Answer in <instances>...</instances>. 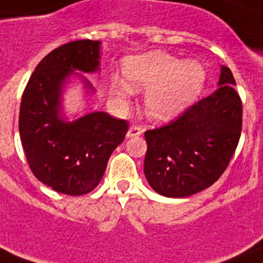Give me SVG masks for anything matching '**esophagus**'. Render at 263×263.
I'll return each instance as SVG.
<instances>
[{
	"mask_svg": "<svg viewBox=\"0 0 263 263\" xmlns=\"http://www.w3.org/2000/svg\"><path fill=\"white\" fill-rule=\"evenodd\" d=\"M143 134V129L139 125H131L127 132V138H136Z\"/></svg>",
	"mask_w": 263,
	"mask_h": 263,
	"instance_id": "34e87169",
	"label": "esophagus"
}]
</instances>
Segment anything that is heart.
<instances>
[{"label":"heart","mask_w":263,"mask_h":263,"mask_svg":"<svg viewBox=\"0 0 263 263\" xmlns=\"http://www.w3.org/2000/svg\"><path fill=\"white\" fill-rule=\"evenodd\" d=\"M125 83L115 80L112 92L125 100L132 90H147L145 111L154 120H171L189 107L200 93L204 70L195 61L180 59L160 50L128 59Z\"/></svg>","instance_id":"1"}]
</instances>
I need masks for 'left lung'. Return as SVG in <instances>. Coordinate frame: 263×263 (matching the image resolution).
<instances>
[{"label": "left lung", "mask_w": 263, "mask_h": 263, "mask_svg": "<svg viewBox=\"0 0 263 263\" xmlns=\"http://www.w3.org/2000/svg\"><path fill=\"white\" fill-rule=\"evenodd\" d=\"M231 70L220 67L218 89L176 120L145 131L144 175L156 193L184 198L210 187L233 158L242 129V101Z\"/></svg>", "instance_id": "obj_1"}]
</instances>
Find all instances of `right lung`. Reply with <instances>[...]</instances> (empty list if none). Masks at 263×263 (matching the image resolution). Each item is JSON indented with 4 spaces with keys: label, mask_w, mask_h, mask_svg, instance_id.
<instances>
[{
    "label": "right lung",
    "mask_w": 263,
    "mask_h": 263,
    "mask_svg": "<svg viewBox=\"0 0 263 263\" xmlns=\"http://www.w3.org/2000/svg\"><path fill=\"white\" fill-rule=\"evenodd\" d=\"M100 41L77 40L46 54L24 90L18 129L32 173L57 193L84 195L100 183L108 159L128 131L125 120L92 112L73 121L63 116V92L70 76L89 81L74 70L100 69Z\"/></svg>",
    "instance_id": "obj_1"
}]
</instances>
